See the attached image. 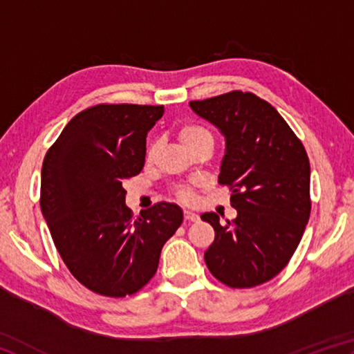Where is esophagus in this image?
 <instances>
[{
	"instance_id": "34e87169",
	"label": "esophagus",
	"mask_w": 354,
	"mask_h": 354,
	"mask_svg": "<svg viewBox=\"0 0 354 354\" xmlns=\"http://www.w3.org/2000/svg\"><path fill=\"white\" fill-rule=\"evenodd\" d=\"M184 218L187 220V221H198V220H200V215L195 214V212L185 211V212H184Z\"/></svg>"
}]
</instances>
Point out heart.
<instances>
[{"mask_svg": "<svg viewBox=\"0 0 354 354\" xmlns=\"http://www.w3.org/2000/svg\"><path fill=\"white\" fill-rule=\"evenodd\" d=\"M178 139L183 145L189 149H194L200 145H205V143H214V136L207 128L201 127L198 123H185L181 128L178 129ZM154 151V147L149 145L147 149V158H151ZM175 195L183 203H194L195 201V194L194 190L189 187H178L175 190Z\"/></svg>", "mask_w": 354, "mask_h": 354, "instance_id": "b5f03b06", "label": "heart"}]
</instances>
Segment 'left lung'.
I'll return each mask as SVG.
<instances>
[{
	"label": "left lung",
	"instance_id": "1",
	"mask_svg": "<svg viewBox=\"0 0 354 354\" xmlns=\"http://www.w3.org/2000/svg\"><path fill=\"white\" fill-rule=\"evenodd\" d=\"M226 139L218 183L231 190L237 217L206 212L215 239L205 261L232 289L270 281L289 263L310 215V167L301 140L266 100L232 91L190 101Z\"/></svg>",
	"mask_w": 354,
	"mask_h": 354
}]
</instances>
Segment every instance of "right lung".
<instances>
[{
	"instance_id": "1",
	"label": "right lung",
	"mask_w": 354,
	"mask_h": 354,
	"mask_svg": "<svg viewBox=\"0 0 354 354\" xmlns=\"http://www.w3.org/2000/svg\"><path fill=\"white\" fill-rule=\"evenodd\" d=\"M164 106L97 104L70 120L41 165L40 209L70 273L98 295H134L154 277L183 211L158 203L134 217L123 183L145 164Z\"/></svg>"
}]
</instances>
